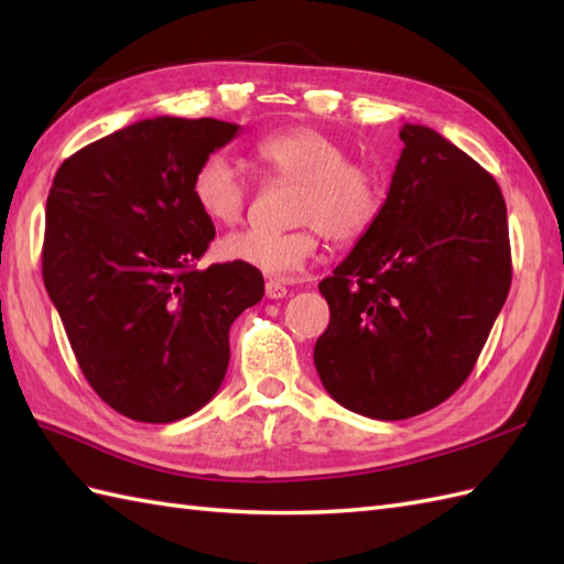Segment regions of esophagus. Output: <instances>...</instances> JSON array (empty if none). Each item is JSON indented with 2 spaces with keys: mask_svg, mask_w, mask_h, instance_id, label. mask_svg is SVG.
<instances>
[{
  "mask_svg": "<svg viewBox=\"0 0 564 564\" xmlns=\"http://www.w3.org/2000/svg\"><path fill=\"white\" fill-rule=\"evenodd\" d=\"M289 295V289H285V283L279 279H269L267 281V297L271 301H281V297Z\"/></svg>",
  "mask_w": 564,
  "mask_h": 564,
  "instance_id": "34e87169",
  "label": "esophagus"
}]
</instances>
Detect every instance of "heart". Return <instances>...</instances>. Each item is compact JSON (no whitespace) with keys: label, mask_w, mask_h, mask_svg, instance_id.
<instances>
[{"label":"heart","mask_w":564,"mask_h":564,"mask_svg":"<svg viewBox=\"0 0 564 564\" xmlns=\"http://www.w3.org/2000/svg\"><path fill=\"white\" fill-rule=\"evenodd\" d=\"M257 162L295 184L289 232L237 230L218 242V257L263 275L283 279L315 254L319 232L334 245L361 239L382 208V184L373 166L349 160L344 142L310 126L273 130L254 142ZM198 210L218 225H235L247 208L249 186L225 152H210L191 178Z\"/></svg>","instance_id":"1"}]
</instances>
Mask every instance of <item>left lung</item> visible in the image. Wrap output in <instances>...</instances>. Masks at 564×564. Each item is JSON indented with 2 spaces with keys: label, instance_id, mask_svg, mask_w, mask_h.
<instances>
[{
  "label": "left lung",
  "instance_id": "obj_1",
  "mask_svg": "<svg viewBox=\"0 0 564 564\" xmlns=\"http://www.w3.org/2000/svg\"><path fill=\"white\" fill-rule=\"evenodd\" d=\"M388 198L319 293L322 386L382 422L422 414L458 390L511 285L507 203L473 158L404 123Z\"/></svg>",
  "mask_w": 564,
  "mask_h": 564
}]
</instances>
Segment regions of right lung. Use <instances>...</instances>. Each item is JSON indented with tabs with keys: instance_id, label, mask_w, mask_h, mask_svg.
<instances>
[{
	"instance_id": "1",
	"label": "right lung",
	"mask_w": 564,
	"mask_h": 564,
	"mask_svg": "<svg viewBox=\"0 0 564 564\" xmlns=\"http://www.w3.org/2000/svg\"><path fill=\"white\" fill-rule=\"evenodd\" d=\"M237 133L215 118H145L67 158L47 194L45 291L84 378L135 422L170 424L210 402L230 325L263 295L242 263L196 267L215 227L191 178Z\"/></svg>"
}]
</instances>
